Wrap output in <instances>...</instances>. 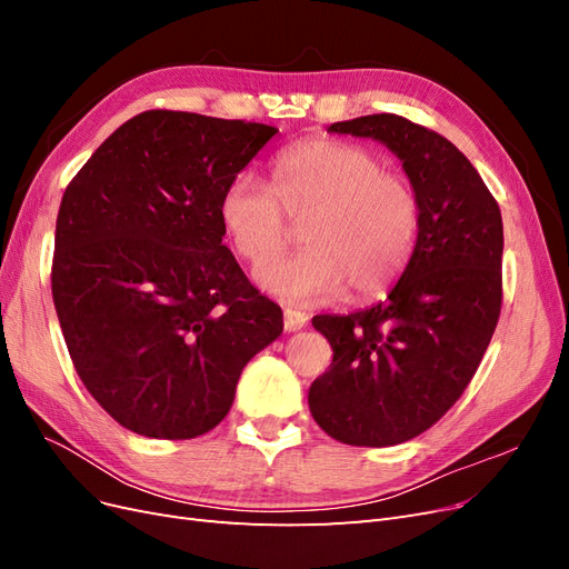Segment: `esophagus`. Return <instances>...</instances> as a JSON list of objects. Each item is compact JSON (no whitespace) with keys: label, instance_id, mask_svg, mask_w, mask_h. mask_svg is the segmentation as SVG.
<instances>
[{"label":"esophagus","instance_id":"34e87169","mask_svg":"<svg viewBox=\"0 0 569 569\" xmlns=\"http://www.w3.org/2000/svg\"><path fill=\"white\" fill-rule=\"evenodd\" d=\"M308 316L301 311H291V308H284V330L287 332H297L301 327H306Z\"/></svg>","mask_w":569,"mask_h":569}]
</instances>
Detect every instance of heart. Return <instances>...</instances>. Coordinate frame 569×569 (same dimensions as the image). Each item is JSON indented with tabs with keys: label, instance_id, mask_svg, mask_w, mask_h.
I'll return each instance as SVG.
<instances>
[{
	"label": "heart",
	"instance_id": "1",
	"mask_svg": "<svg viewBox=\"0 0 569 569\" xmlns=\"http://www.w3.org/2000/svg\"><path fill=\"white\" fill-rule=\"evenodd\" d=\"M270 178L272 189L237 173L218 199L220 228L251 268L283 250L289 219L305 222L307 249L258 272L270 295L308 306L349 289L360 301L399 282L418 247L422 206L416 187L387 170L380 153L313 137L282 149Z\"/></svg>",
	"mask_w": 569,
	"mask_h": 569
}]
</instances>
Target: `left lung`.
<instances>
[{
  "mask_svg": "<svg viewBox=\"0 0 569 569\" xmlns=\"http://www.w3.org/2000/svg\"><path fill=\"white\" fill-rule=\"evenodd\" d=\"M327 130L391 149L420 197L422 226L385 301L313 318L335 356L308 389V408L341 443H403L443 418L489 347L503 299L501 209L456 144L403 116H360Z\"/></svg>",
  "mask_w": 569,
  "mask_h": 569,
  "instance_id": "8db88e82",
  "label": "left lung"
}]
</instances>
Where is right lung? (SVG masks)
Returning <instances> with one entry per match:
<instances>
[{"label": "right lung", "instance_id": "add662e5", "mask_svg": "<svg viewBox=\"0 0 569 569\" xmlns=\"http://www.w3.org/2000/svg\"><path fill=\"white\" fill-rule=\"evenodd\" d=\"M278 128L187 111L120 126L66 187L51 297L82 385L149 439H194L282 335L222 244L218 199Z\"/></svg>", "mask_w": 569, "mask_h": 569}]
</instances>
